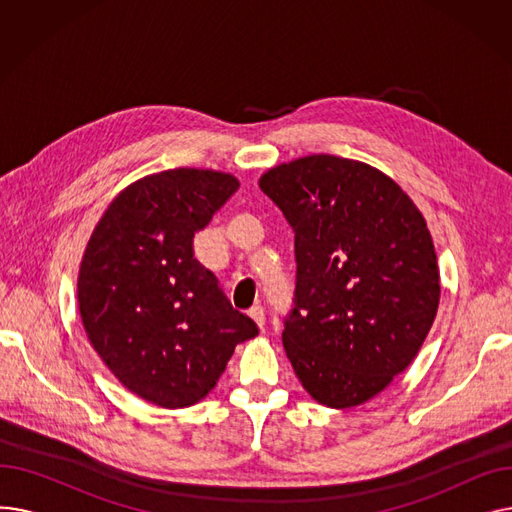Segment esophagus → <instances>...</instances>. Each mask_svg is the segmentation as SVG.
I'll return each mask as SVG.
<instances>
[{
	"label": "esophagus",
	"instance_id": "1",
	"mask_svg": "<svg viewBox=\"0 0 512 512\" xmlns=\"http://www.w3.org/2000/svg\"><path fill=\"white\" fill-rule=\"evenodd\" d=\"M249 315L253 317V321H255V324H257L259 328L265 326V311H263L261 305H253V307L249 309Z\"/></svg>",
	"mask_w": 512,
	"mask_h": 512
}]
</instances>
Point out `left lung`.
I'll list each match as a JSON object with an SVG mask.
<instances>
[{
	"label": "left lung",
	"instance_id": "left-lung-1",
	"mask_svg": "<svg viewBox=\"0 0 512 512\" xmlns=\"http://www.w3.org/2000/svg\"><path fill=\"white\" fill-rule=\"evenodd\" d=\"M261 191L294 232L282 342L303 388L351 409L405 371L434 324L440 272L415 203L380 170L336 155L272 168Z\"/></svg>",
	"mask_w": 512,
	"mask_h": 512
}]
</instances>
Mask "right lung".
I'll return each mask as SVG.
<instances>
[{
	"instance_id": "1",
	"label": "right lung",
	"mask_w": 512,
	"mask_h": 512,
	"mask_svg": "<svg viewBox=\"0 0 512 512\" xmlns=\"http://www.w3.org/2000/svg\"><path fill=\"white\" fill-rule=\"evenodd\" d=\"M236 188L230 174L193 168L134 182L107 207L80 263L78 307L93 348L157 407L195 405L234 346L259 334L193 249Z\"/></svg>"
}]
</instances>
